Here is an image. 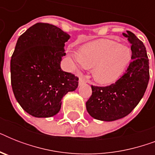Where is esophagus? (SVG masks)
I'll return each mask as SVG.
<instances>
[{"mask_svg": "<svg viewBox=\"0 0 155 155\" xmlns=\"http://www.w3.org/2000/svg\"><path fill=\"white\" fill-rule=\"evenodd\" d=\"M84 83H86V80H85L84 78V77H80V80H79V84H84Z\"/></svg>", "mask_w": 155, "mask_h": 155, "instance_id": "34e87169", "label": "esophagus"}]
</instances>
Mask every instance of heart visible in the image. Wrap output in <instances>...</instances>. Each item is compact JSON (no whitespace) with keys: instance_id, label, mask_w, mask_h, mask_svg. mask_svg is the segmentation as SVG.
I'll use <instances>...</instances> for the list:
<instances>
[{"instance_id":"obj_1","label":"heart","mask_w":155,"mask_h":155,"mask_svg":"<svg viewBox=\"0 0 155 155\" xmlns=\"http://www.w3.org/2000/svg\"><path fill=\"white\" fill-rule=\"evenodd\" d=\"M82 68H92V76L101 84H110L122 75L131 59L130 49L111 39H100L85 45L72 54Z\"/></svg>"}]
</instances>
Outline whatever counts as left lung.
I'll list each match as a JSON object with an SVG mask.
<instances>
[{
  "label": "left lung",
  "instance_id": "obj_1",
  "mask_svg": "<svg viewBox=\"0 0 155 155\" xmlns=\"http://www.w3.org/2000/svg\"><path fill=\"white\" fill-rule=\"evenodd\" d=\"M123 33L131 44L132 61L125 73L114 84L92 85V96L86 102L87 113L104 121L118 120L130 114L139 103L150 80L149 59L143 42L130 31Z\"/></svg>",
  "mask_w": 155,
  "mask_h": 155
}]
</instances>
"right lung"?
<instances>
[{
    "label": "right lung",
    "instance_id": "obj_1",
    "mask_svg": "<svg viewBox=\"0 0 155 155\" xmlns=\"http://www.w3.org/2000/svg\"><path fill=\"white\" fill-rule=\"evenodd\" d=\"M70 38L55 25L38 22L18 39L11 57V84L21 107L35 117L57 114L63 96L77 88L79 78L60 68Z\"/></svg>",
    "mask_w": 155,
    "mask_h": 155
}]
</instances>
